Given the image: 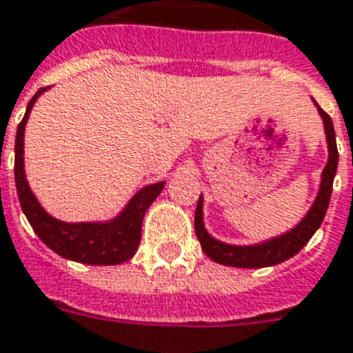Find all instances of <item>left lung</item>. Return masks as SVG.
Instances as JSON below:
<instances>
[{
  "label": "left lung",
  "mask_w": 353,
  "mask_h": 353,
  "mask_svg": "<svg viewBox=\"0 0 353 353\" xmlns=\"http://www.w3.org/2000/svg\"><path fill=\"white\" fill-rule=\"evenodd\" d=\"M318 111L321 119H323V124H325L329 161H327V166L323 168V174H321L319 192L316 196V202L312 204L310 212L304 215L303 221L299 223L295 229H291L281 236L266 240L263 244L255 245H230L223 244V242L215 240L206 232L204 221H202V196H200L199 204H196V212H194V232L199 236L202 252L206 253L210 259L219 263V265L238 266V268H263V266L280 265L283 261L291 259L293 255H296L304 245L308 244V240L314 236V232L319 229V225L325 217L329 200H331V191H333L334 174H336V166H339V151H336L333 121L319 105Z\"/></svg>",
  "instance_id": "8db88e82"
}]
</instances>
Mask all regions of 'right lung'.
Returning <instances> with one entry per match:
<instances>
[{
	"instance_id": "right-lung-1",
	"label": "right lung",
	"mask_w": 353,
	"mask_h": 353,
	"mask_svg": "<svg viewBox=\"0 0 353 353\" xmlns=\"http://www.w3.org/2000/svg\"><path fill=\"white\" fill-rule=\"evenodd\" d=\"M47 88H39L30 100L26 115L20 121L17 128V141H14V181L19 192L20 206L26 219L47 244L60 257L85 265H121L124 261L134 257L138 252L141 240V223L147 208L161 194L164 183H153L143 187L134 194L121 215L108 223H64L54 219L41 208L30 189L24 174V128L28 117L34 108L37 96H41Z\"/></svg>"
}]
</instances>
